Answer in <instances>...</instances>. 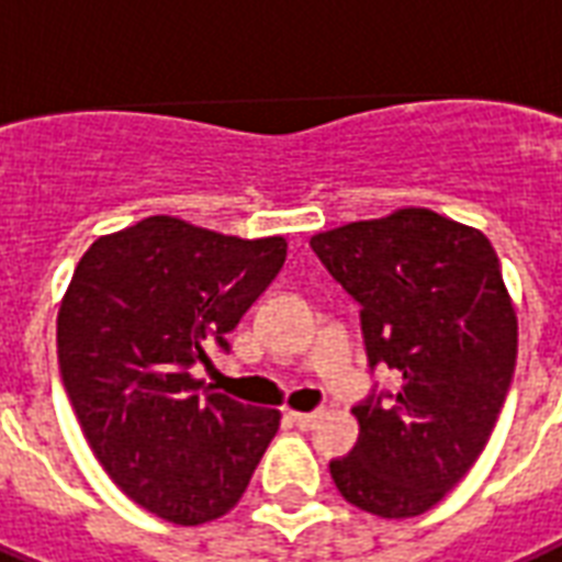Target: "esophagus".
<instances>
[{"label": "esophagus", "instance_id": "1", "mask_svg": "<svg viewBox=\"0 0 562 562\" xmlns=\"http://www.w3.org/2000/svg\"><path fill=\"white\" fill-rule=\"evenodd\" d=\"M316 419H319V413H290V422L302 430H311L316 425Z\"/></svg>", "mask_w": 562, "mask_h": 562}]
</instances>
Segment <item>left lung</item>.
Instances as JSON below:
<instances>
[{
    "label": "left lung",
    "mask_w": 562,
    "mask_h": 562,
    "mask_svg": "<svg viewBox=\"0 0 562 562\" xmlns=\"http://www.w3.org/2000/svg\"><path fill=\"white\" fill-rule=\"evenodd\" d=\"M311 246L363 307L369 367L402 378L398 393L351 411L358 446L330 477L372 516H422L472 469L510 390L519 322L498 255L428 207L349 222Z\"/></svg>",
    "instance_id": "obj_1"
}]
</instances>
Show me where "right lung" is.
<instances>
[{"mask_svg":"<svg viewBox=\"0 0 562 562\" xmlns=\"http://www.w3.org/2000/svg\"><path fill=\"white\" fill-rule=\"evenodd\" d=\"M284 237L243 240L146 216L81 255L58 311V363L95 460L132 502L204 525L240 502L281 413L193 378L284 267Z\"/></svg>","mask_w":562,"mask_h":562,"instance_id":"right-lung-1","label":"right lung"}]
</instances>
